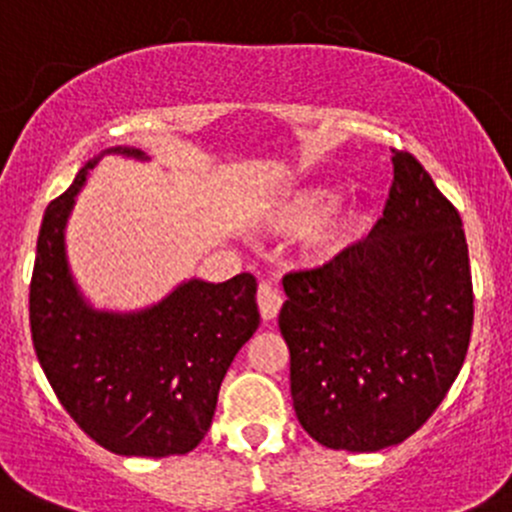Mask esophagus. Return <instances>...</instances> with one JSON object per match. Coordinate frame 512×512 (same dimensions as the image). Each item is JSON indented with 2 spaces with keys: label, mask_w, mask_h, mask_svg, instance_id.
<instances>
[{
  "label": "esophagus",
  "mask_w": 512,
  "mask_h": 512,
  "mask_svg": "<svg viewBox=\"0 0 512 512\" xmlns=\"http://www.w3.org/2000/svg\"><path fill=\"white\" fill-rule=\"evenodd\" d=\"M257 307H260L262 319H275L282 307L280 289L270 285V282H260V287H257Z\"/></svg>",
  "instance_id": "34e87169"
}]
</instances>
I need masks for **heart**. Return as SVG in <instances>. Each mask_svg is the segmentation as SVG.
<instances>
[{"label":"heart","instance_id":"heart-1","mask_svg":"<svg viewBox=\"0 0 512 512\" xmlns=\"http://www.w3.org/2000/svg\"><path fill=\"white\" fill-rule=\"evenodd\" d=\"M332 185L327 183H309L302 188L287 193L280 203L272 208V223L280 230H304L322 215L327 203L332 200ZM361 223V213L352 205L344 208H332L319 227V242L324 247H334L339 242L349 240Z\"/></svg>","mask_w":512,"mask_h":512}]
</instances>
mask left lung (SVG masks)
I'll list each match as a JSON object with an SVG mask.
<instances>
[{
  "label": "left lung",
  "mask_w": 512,
  "mask_h": 512,
  "mask_svg": "<svg viewBox=\"0 0 512 512\" xmlns=\"http://www.w3.org/2000/svg\"><path fill=\"white\" fill-rule=\"evenodd\" d=\"M384 218L317 270L289 272L280 332L304 431L374 453L416 433L461 371L473 329L458 210L409 153L394 151Z\"/></svg>",
  "instance_id": "1"
}]
</instances>
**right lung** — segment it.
Segmentation results:
<instances>
[{"instance_id":"1","label":"right lung","mask_w":512,"mask_h":512,"mask_svg":"<svg viewBox=\"0 0 512 512\" xmlns=\"http://www.w3.org/2000/svg\"><path fill=\"white\" fill-rule=\"evenodd\" d=\"M103 156L148 160L138 148H106L49 203L29 289L34 349L61 406L98 446L178 456L205 438L227 369L260 327L257 282L250 272L218 285L190 277L151 307L96 309L71 275L66 223Z\"/></svg>"}]
</instances>
